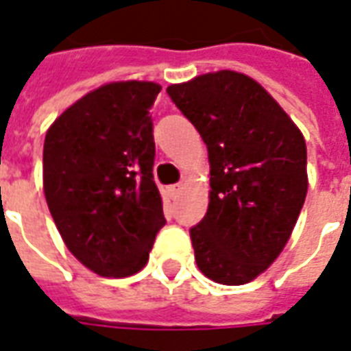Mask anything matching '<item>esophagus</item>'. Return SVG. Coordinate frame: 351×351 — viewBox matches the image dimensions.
Returning <instances> with one entry per match:
<instances>
[{
  "mask_svg": "<svg viewBox=\"0 0 351 351\" xmlns=\"http://www.w3.org/2000/svg\"><path fill=\"white\" fill-rule=\"evenodd\" d=\"M181 189H183V183H176V185H171V187H170V196H171V198L180 196Z\"/></svg>",
  "mask_w": 351,
  "mask_h": 351,
  "instance_id": "1",
  "label": "esophagus"
}]
</instances>
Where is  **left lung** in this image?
Here are the masks:
<instances>
[{"label": "left lung", "instance_id": "left-lung-1", "mask_svg": "<svg viewBox=\"0 0 351 351\" xmlns=\"http://www.w3.org/2000/svg\"><path fill=\"white\" fill-rule=\"evenodd\" d=\"M168 96L200 132L210 158V204L193 227L206 278L242 285L282 253L306 198V143L257 81L215 71L170 84Z\"/></svg>", "mask_w": 351, "mask_h": 351}]
</instances>
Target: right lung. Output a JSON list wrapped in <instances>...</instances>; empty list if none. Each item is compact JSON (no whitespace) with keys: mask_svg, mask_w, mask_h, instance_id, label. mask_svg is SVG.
Masks as SVG:
<instances>
[{"mask_svg":"<svg viewBox=\"0 0 351 351\" xmlns=\"http://www.w3.org/2000/svg\"><path fill=\"white\" fill-rule=\"evenodd\" d=\"M160 84L119 81L88 92L45 136L43 191L68 250L104 278L140 272L166 225L153 180L149 109Z\"/></svg>","mask_w":351,"mask_h":351,"instance_id":"1","label":"right lung"}]
</instances>
